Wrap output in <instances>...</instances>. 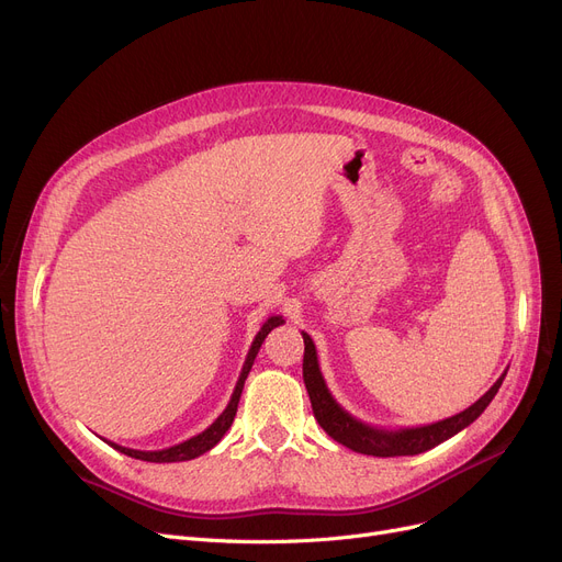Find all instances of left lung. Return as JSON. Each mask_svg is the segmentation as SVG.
Masks as SVG:
<instances>
[{
	"instance_id": "8db88e82",
	"label": "left lung",
	"mask_w": 562,
	"mask_h": 562,
	"mask_svg": "<svg viewBox=\"0 0 562 562\" xmlns=\"http://www.w3.org/2000/svg\"><path fill=\"white\" fill-rule=\"evenodd\" d=\"M303 341H305L303 380H305V387H307L318 426L335 441H339V445L348 447L350 451L375 456V458L417 456L441 445V441H447L449 437L458 435L460 430H464L469 424H474L483 415L485 407L496 396L501 382L506 378V371H504V375H501L474 405H469L456 417L441 419L428 426H419V428H398V430L373 428L348 415V412L335 401V396L326 385V380H323V373L318 369V358H316V346L307 333H303Z\"/></svg>"
}]
</instances>
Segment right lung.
I'll use <instances>...</instances> for the list:
<instances>
[{
    "label": "right lung",
    "instance_id": "obj_1",
    "mask_svg": "<svg viewBox=\"0 0 562 562\" xmlns=\"http://www.w3.org/2000/svg\"><path fill=\"white\" fill-rule=\"evenodd\" d=\"M282 323H284V318H282L280 314L266 318V323H263V326L259 328V333H257L255 339H252V346H250L248 356H246L241 375H239V380H236V387H234V392H232V398H229L227 407L223 409V415H221L210 428L202 430L200 435H195V437H191V439H187V441H180V445L161 449V451L127 449V447L115 445V441H106V439H104L106 445H111L115 451H121V453H125V456H130V458L145 460V462H184V460H193V458L206 453L210 449H214V447L218 445V441L223 439V435L229 430L232 422H234L236 407H239V398H241V392H244V382H246V378H248V373H250V369H252V364H255V358H257V352H259L263 339L269 337V333H271L273 328L282 326Z\"/></svg>",
    "mask_w": 562,
    "mask_h": 562
}]
</instances>
